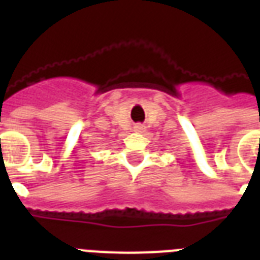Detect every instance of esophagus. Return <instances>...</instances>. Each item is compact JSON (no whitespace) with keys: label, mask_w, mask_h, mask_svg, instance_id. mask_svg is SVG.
I'll return each mask as SVG.
<instances>
[{"label":"esophagus","mask_w":260,"mask_h":260,"mask_svg":"<svg viewBox=\"0 0 260 260\" xmlns=\"http://www.w3.org/2000/svg\"><path fill=\"white\" fill-rule=\"evenodd\" d=\"M136 128H138V129H140V126H136Z\"/></svg>","instance_id":"obj_1"}]
</instances>
